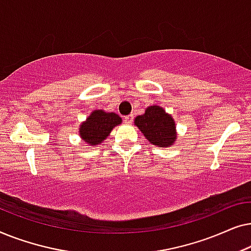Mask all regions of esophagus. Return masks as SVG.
Here are the masks:
<instances>
[{
    "label": "esophagus",
    "mask_w": 251,
    "mask_h": 251,
    "mask_svg": "<svg viewBox=\"0 0 251 251\" xmlns=\"http://www.w3.org/2000/svg\"><path fill=\"white\" fill-rule=\"evenodd\" d=\"M132 120H133V115L132 114H130V115L126 116V118H125V121H126V123H128V125H131Z\"/></svg>",
    "instance_id": "34e87169"
}]
</instances>
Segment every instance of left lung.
<instances>
[{"instance_id":"obj_1","label":"left lung","mask_w":251,"mask_h":251,"mask_svg":"<svg viewBox=\"0 0 251 251\" xmlns=\"http://www.w3.org/2000/svg\"><path fill=\"white\" fill-rule=\"evenodd\" d=\"M135 125L151 144L168 147L176 142L175 122L160 106H151L143 115L137 116Z\"/></svg>"}]
</instances>
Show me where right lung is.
<instances>
[{
  "label": "right lung",
  "mask_w": 251,
  "mask_h": 251,
  "mask_svg": "<svg viewBox=\"0 0 251 251\" xmlns=\"http://www.w3.org/2000/svg\"><path fill=\"white\" fill-rule=\"evenodd\" d=\"M121 118L115 113H106L104 111H95L82 123L80 136L89 145L100 144L109 135L115 126L121 123Z\"/></svg>",
  "instance_id": "add662e5"
}]
</instances>
